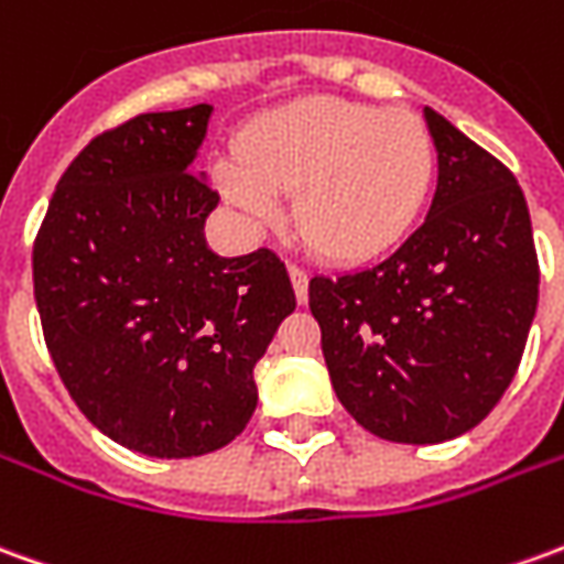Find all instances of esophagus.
Instances as JSON below:
<instances>
[{
    "label": "esophagus",
    "mask_w": 564,
    "mask_h": 564,
    "mask_svg": "<svg viewBox=\"0 0 564 564\" xmlns=\"http://www.w3.org/2000/svg\"><path fill=\"white\" fill-rule=\"evenodd\" d=\"M290 281H293L299 305H305V302H308V274H305L302 269H295V265H290Z\"/></svg>",
    "instance_id": "1"
}]
</instances>
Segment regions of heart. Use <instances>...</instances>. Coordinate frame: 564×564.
Returning a JSON list of instances; mask_svg holds the SVG:
<instances>
[{
    "instance_id": "obj_1",
    "label": "heart",
    "mask_w": 564,
    "mask_h": 564,
    "mask_svg": "<svg viewBox=\"0 0 564 564\" xmlns=\"http://www.w3.org/2000/svg\"><path fill=\"white\" fill-rule=\"evenodd\" d=\"M214 176L256 226H274L281 198L293 195V223L311 250L357 265L415 226L431 192L433 140L403 109L305 97L256 118L238 161H219Z\"/></svg>"
}]
</instances>
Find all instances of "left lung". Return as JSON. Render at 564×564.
<instances>
[{
	"mask_svg": "<svg viewBox=\"0 0 564 564\" xmlns=\"http://www.w3.org/2000/svg\"><path fill=\"white\" fill-rule=\"evenodd\" d=\"M436 195L378 265L311 278L323 360L354 421L427 446L476 427L510 388L538 311V253L516 176L424 106Z\"/></svg>",
	"mask_w": 564,
	"mask_h": 564,
	"instance_id": "left-lung-1",
	"label": "left lung"
}]
</instances>
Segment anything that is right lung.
Returning a JSON list of instances; mask_svg holds the SVG:
<instances>
[{
	"mask_svg": "<svg viewBox=\"0 0 564 564\" xmlns=\"http://www.w3.org/2000/svg\"><path fill=\"white\" fill-rule=\"evenodd\" d=\"M214 106L145 112L66 167L33 247L51 360L85 419L149 458L228 446L256 412L253 369L295 293L271 250L216 256L219 204L195 176Z\"/></svg>",
	"mask_w": 564,
	"mask_h": 564,
	"instance_id": "right-lung-1",
	"label": "right lung"
}]
</instances>
